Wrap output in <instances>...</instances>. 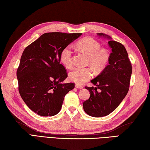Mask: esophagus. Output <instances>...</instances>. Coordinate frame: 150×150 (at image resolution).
<instances>
[{
    "label": "esophagus",
    "instance_id": "obj_1",
    "mask_svg": "<svg viewBox=\"0 0 150 150\" xmlns=\"http://www.w3.org/2000/svg\"><path fill=\"white\" fill-rule=\"evenodd\" d=\"M75 87L77 88H78V89H82V88H83V86H82L79 85V84H76L75 85Z\"/></svg>",
    "mask_w": 150,
    "mask_h": 150
}]
</instances>
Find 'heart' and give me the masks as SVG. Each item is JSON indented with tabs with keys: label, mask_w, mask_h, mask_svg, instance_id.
<instances>
[{
	"label": "heart",
	"mask_w": 150,
	"mask_h": 150,
	"mask_svg": "<svg viewBox=\"0 0 150 150\" xmlns=\"http://www.w3.org/2000/svg\"><path fill=\"white\" fill-rule=\"evenodd\" d=\"M77 46L88 55V62L97 71H101L108 64L110 55L106 50L100 49V45L91 37H85L79 40ZM60 60L64 66L69 68L72 66V47L68 45L64 47L60 54ZM93 70L90 67H78L69 73V80L76 84H81L90 79Z\"/></svg>",
	"instance_id": "b5f03b06"
}]
</instances>
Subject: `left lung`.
Returning <instances> with one entry per match:
<instances>
[{"label": "left lung", "mask_w": 150, "mask_h": 150, "mask_svg": "<svg viewBox=\"0 0 150 150\" xmlns=\"http://www.w3.org/2000/svg\"><path fill=\"white\" fill-rule=\"evenodd\" d=\"M97 35L110 39L108 45L112 52L108 65L91 81L96 87H85L90 92V97L83 103V108L90 116L101 117L113 112L128 93L132 67L122 44L111 40L108 35L100 33Z\"/></svg>", "instance_id": "1"}]
</instances>
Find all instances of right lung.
Segmentation results:
<instances>
[{"label": "right lung", "mask_w": 150, "mask_h": 150, "mask_svg": "<svg viewBox=\"0 0 150 150\" xmlns=\"http://www.w3.org/2000/svg\"><path fill=\"white\" fill-rule=\"evenodd\" d=\"M81 35L44 33L22 53L17 71L18 91L28 107L39 115H57L65 95L75 88L73 83H62L68 75L60 63V54Z\"/></svg>", "instance_id": "add662e5"}]
</instances>
